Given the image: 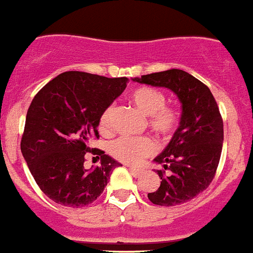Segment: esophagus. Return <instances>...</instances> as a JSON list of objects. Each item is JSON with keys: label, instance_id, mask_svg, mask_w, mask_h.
<instances>
[{"label": "esophagus", "instance_id": "1", "mask_svg": "<svg viewBox=\"0 0 253 253\" xmlns=\"http://www.w3.org/2000/svg\"><path fill=\"white\" fill-rule=\"evenodd\" d=\"M129 171H130V173L133 176H135V177H139L140 175L143 173V169H138V167H129Z\"/></svg>", "mask_w": 253, "mask_h": 253}]
</instances>
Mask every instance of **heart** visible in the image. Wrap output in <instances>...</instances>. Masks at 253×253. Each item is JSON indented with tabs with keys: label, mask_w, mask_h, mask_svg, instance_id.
I'll return each instance as SVG.
<instances>
[{
	"label": "heart",
	"mask_w": 253,
	"mask_h": 253,
	"mask_svg": "<svg viewBox=\"0 0 253 253\" xmlns=\"http://www.w3.org/2000/svg\"><path fill=\"white\" fill-rule=\"evenodd\" d=\"M130 101L138 110L148 115L149 128L163 138L169 137L178 124V110L172 105H166V96L162 91L149 86H139L129 95ZM115 107L107 106L100 116V129L110 130ZM154 142L151 138L122 137L109 146V152L116 160L125 163H137L154 152Z\"/></svg>",
	"instance_id": "b5f03b06"
}]
</instances>
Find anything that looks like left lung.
Masks as SVG:
<instances>
[{
  "label": "left lung",
  "instance_id": "left-lung-1",
  "mask_svg": "<svg viewBox=\"0 0 253 253\" xmlns=\"http://www.w3.org/2000/svg\"><path fill=\"white\" fill-rule=\"evenodd\" d=\"M133 81L169 88L181 102L180 125L153 160L169 173L157 169L162 181L148 199L161 207L184 204L203 193L215 175L224 137L218 105L209 88L182 69L151 73Z\"/></svg>",
  "mask_w": 253,
  "mask_h": 253
}]
</instances>
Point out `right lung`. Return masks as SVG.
Instances as JSON below:
<instances>
[{
    "label": "right lung",
    "instance_id": "add662e5",
    "mask_svg": "<svg viewBox=\"0 0 253 253\" xmlns=\"http://www.w3.org/2000/svg\"><path fill=\"white\" fill-rule=\"evenodd\" d=\"M128 78L78 71L60 73L35 95L26 114L21 153L40 190L57 204L82 208L99 198L111 172L122 166L88 142L99 138L100 116L122 95ZM93 151L102 166L86 170Z\"/></svg>",
    "mask_w": 253,
    "mask_h": 253
}]
</instances>
